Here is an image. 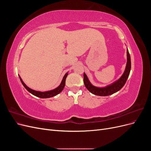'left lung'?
<instances>
[{"label":"left lung","mask_w":151,"mask_h":151,"mask_svg":"<svg viewBox=\"0 0 151 151\" xmlns=\"http://www.w3.org/2000/svg\"><path fill=\"white\" fill-rule=\"evenodd\" d=\"M127 62L125 70L124 71V73H123V75L119 79L115 81V83H113V84L107 86L106 87H104V88H98V87L94 86L91 84L88 77H87V76L84 72V83L86 88L88 89V90L90 91L91 93H93L94 95L100 96H106L113 94L115 93H116L117 91L120 90L126 83V81L128 79V77H129L131 69L130 56L128 49L127 51Z\"/></svg>","instance_id":"8db88e82"}]
</instances>
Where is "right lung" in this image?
Here are the masks:
<instances>
[{
  "label": "right lung",
  "mask_w": 151,
  "mask_h": 151,
  "mask_svg": "<svg viewBox=\"0 0 151 151\" xmlns=\"http://www.w3.org/2000/svg\"><path fill=\"white\" fill-rule=\"evenodd\" d=\"M67 75H68V73H66L65 76L63 77V79L61 82V84L58 87H57L56 89H55L52 91H46V92H40V91H35V90L30 89L24 83V82L22 81V80L21 79V77L20 76H19V79L21 80V82L22 84V85L24 86V87L26 89V90H28L30 93L33 94L34 96H37L38 98H49L53 97V96H56L58 94L60 93V92H62V90L63 89V88H64V87L65 86V79L67 78Z\"/></svg>",
  "instance_id": "right-lung-1"
}]
</instances>
